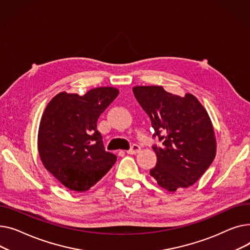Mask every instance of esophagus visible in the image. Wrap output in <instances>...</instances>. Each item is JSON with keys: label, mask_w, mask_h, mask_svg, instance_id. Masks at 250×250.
Wrapping results in <instances>:
<instances>
[{"label": "esophagus", "mask_w": 250, "mask_h": 250, "mask_svg": "<svg viewBox=\"0 0 250 250\" xmlns=\"http://www.w3.org/2000/svg\"><path fill=\"white\" fill-rule=\"evenodd\" d=\"M140 149H141V148H140L139 145L134 144L129 150H127V153H128V154H136V153H138V152L140 151Z\"/></svg>", "instance_id": "obj_1"}]
</instances>
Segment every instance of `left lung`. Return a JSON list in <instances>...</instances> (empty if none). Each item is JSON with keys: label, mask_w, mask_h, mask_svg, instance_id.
<instances>
[{"label": "left lung", "mask_w": 250, "mask_h": 250, "mask_svg": "<svg viewBox=\"0 0 250 250\" xmlns=\"http://www.w3.org/2000/svg\"><path fill=\"white\" fill-rule=\"evenodd\" d=\"M133 94L149 116L163 146H153L157 156L150 175L158 186L175 192L194 185L216 156L217 143L208 112L189 93L180 97L160 85H136Z\"/></svg>", "instance_id": "obj_1"}]
</instances>
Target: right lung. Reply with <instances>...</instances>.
Segmentation results:
<instances>
[{"mask_svg": "<svg viewBox=\"0 0 250 250\" xmlns=\"http://www.w3.org/2000/svg\"><path fill=\"white\" fill-rule=\"evenodd\" d=\"M118 94L114 86L96 87L83 96L62 92L42 114L39 157L44 167L70 190L85 192L116 163L117 156L105 150L97 121Z\"/></svg>", "mask_w": 250, "mask_h": 250, "instance_id": "obj_1", "label": "right lung"}]
</instances>
